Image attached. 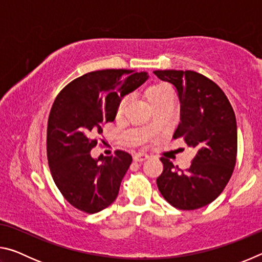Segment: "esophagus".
<instances>
[{
  "label": "esophagus",
  "mask_w": 262,
  "mask_h": 262,
  "mask_svg": "<svg viewBox=\"0 0 262 262\" xmlns=\"http://www.w3.org/2000/svg\"><path fill=\"white\" fill-rule=\"evenodd\" d=\"M149 158V155L148 154H144V152H139L136 154L134 156V161L135 162H143L145 159Z\"/></svg>",
  "instance_id": "obj_1"
}]
</instances>
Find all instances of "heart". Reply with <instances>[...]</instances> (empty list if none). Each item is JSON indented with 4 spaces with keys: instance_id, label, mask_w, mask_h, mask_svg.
Wrapping results in <instances>:
<instances>
[{
    "instance_id": "obj_1",
    "label": "heart",
    "mask_w": 262,
    "mask_h": 262,
    "mask_svg": "<svg viewBox=\"0 0 262 262\" xmlns=\"http://www.w3.org/2000/svg\"><path fill=\"white\" fill-rule=\"evenodd\" d=\"M145 97H147L150 105H151L154 108H156L158 106L167 104L170 103V101H173L174 91L168 83L156 82L145 89ZM128 101H129V98H128V97H123V98L119 101V104L117 106V111H115V115H117V118H121L123 113H125Z\"/></svg>"
}]
</instances>
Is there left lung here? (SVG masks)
<instances>
[{
	"label": "left lung",
	"mask_w": 262,
	"mask_h": 262,
	"mask_svg": "<svg viewBox=\"0 0 262 262\" xmlns=\"http://www.w3.org/2000/svg\"><path fill=\"white\" fill-rule=\"evenodd\" d=\"M177 89L180 122L173 139L184 137L196 150L186 171L162 157L163 173L157 186L163 198L178 209L194 210L209 205L231 178L237 157V122L222 89L192 70H155Z\"/></svg>",
	"instance_id": "obj_1"
}]
</instances>
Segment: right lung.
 <instances>
[{
    "instance_id": "1",
    "label": "right lung",
    "mask_w": 262,
    "mask_h": 262,
    "mask_svg": "<svg viewBox=\"0 0 262 262\" xmlns=\"http://www.w3.org/2000/svg\"><path fill=\"white\" fill-rule=\"evenodd\" d=\"M148 73L106 69L88 73L63 88L52 106L47 126V158L54 183L77 209L96 214L112 205L133 158H92L90 150L115 119L123 97L141 86Z\"/></svg>"
}]
</instances>
